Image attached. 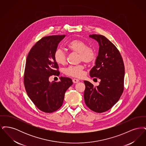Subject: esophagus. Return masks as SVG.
Segmentation results:
<instances>
[{
    "mask_svg": "<svg viewBox=\"0 0 146 146\" xmlns=\"http://www.w3.org/2000/svg\"><path fill=\"white\" fill-rule=\"evenodd\" d=\"M73 82L74 83H78L79 82V80H78V79H75V78H74V79H73Z\"/></svg>",
    "mask_w": 146,
    "mask_h": 146,
    "instance_id": "esophagus-1",
    "label": "esophagus"
}]
</instances>
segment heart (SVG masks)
Listing matches in <instances>:
<instances>
[{"instance_id": "obj_1", "label": "heart", "mask_w": 146, "mask_h": 146, "mask_svg": "<svg viewBox=\"0 0 146 146\" xmlns=\"http://www.w3.org/2000/svg\"><path fill=\"white\" fill-rule=\"evenodd\" d=\"M67 48L72 52L79 54V61H84L87 64H91L95 62L97 58V54L93 48L88 46L87 44L80 39H74L69 42ZM54 58L56 62L59 64H64L67 61L66 52L60 48L56 49L54 53ZM84 66L79 64L76 66H70L64 70V73L68 76L79 78L84 74Z\"/></svg>"}]
</instances>
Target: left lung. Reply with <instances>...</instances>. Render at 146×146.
Returning a JSON list of instances; mask_svg holds the SVG:
<instances>
[{"label":"left lung","instance_id":"left-lung-1","mask_svg":"<svg viewBox=\"0 0 146 146\" xmlns=\"http://www.w3.org/2000/svg\"><path fill=\"white\" fill-rule=\"evenodd\" d=\"M99 44L96 64L90 72L91 77L101 79L98 86L84 81V98L85 104L92 111L103 113L110 110L124 91L125 68L117 47L104 35H90Z\"/></svg>","mask_w":146,"mask_h":146}]
</instances>
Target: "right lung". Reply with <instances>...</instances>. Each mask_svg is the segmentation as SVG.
I'll return each mask as SVG.
<instances>
[{"label":"right lung","instance_id":"add662e5","mask_svg":"<svg viewBox=\"0 0 146 146\" xmlns=\"http://www.w3.org/2000/svg\"><path fill=\"white\" fill-rule=\"evenodd\" d=\"M65 35L42 38L31 48L27 57L23 82L29 98L41 111L52 113L63 104L64 94L73 84L70 78L61 77L60 82L49 81V76H58V66L54 53Z\"/></svg>","mask_w":146,"mask_h":146}]
</instances>
